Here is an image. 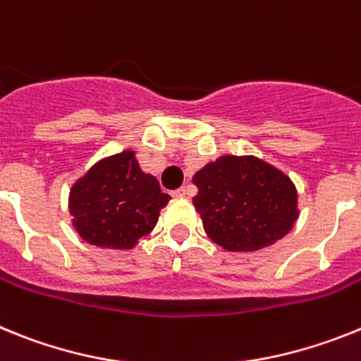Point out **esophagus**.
Instances as JSON below:
<instances>
[{
    "label": "esophagus",
    "mask_w": 361,
    "mask_h": 361,
    "mask_svg": "<svg viewBox=\"0 0 361 361\" xmlns=\"http://www.w3.org/2000/svg\"><path fill=\"white\" fill-rule=\"evenodd\" d=\"M172 196H174V198H183V196H187V189H185V187H181V189L174 190V192H172Z\"/></svg>",
    "instance_id": "1"
}]
</instances>
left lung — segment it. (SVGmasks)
<instances>
[{
    "label": "left lung",
    "instance_id": "1",
    "mask_svg": "<svg viewBox=\"0 0 361 361\" xmlns=\"http://www.w3.org/2000/svg\"><path fill=\"white\" fill-rule=\"evenodd\" d=\"M192 198L207 236L233 252L263 249L296 224L298 192L280 169L256 156H219L194 174Z\"/></svg>",
    "mask_w": 361,
    "mask_h": 361
}]
</instances>
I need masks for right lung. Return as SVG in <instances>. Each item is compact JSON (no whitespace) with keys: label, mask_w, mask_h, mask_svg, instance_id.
Segmentation results:
<instances>
[{"label":"right lung","mask_w":361,"mask_h":361,"mask_svg":"<svg viewBox=\"0 0 361 361\" xmlns=\"http://www.w3.org/2000/svg\"><path fill=\"white\" fill-rule=\"evenodd\" d=\"M171 196L152 174L140 169L134 150L99 159L72 185V225L90 245L133 249L158 224Z\"/></svg>","instance_id":"obj_1"}]
</instances>
